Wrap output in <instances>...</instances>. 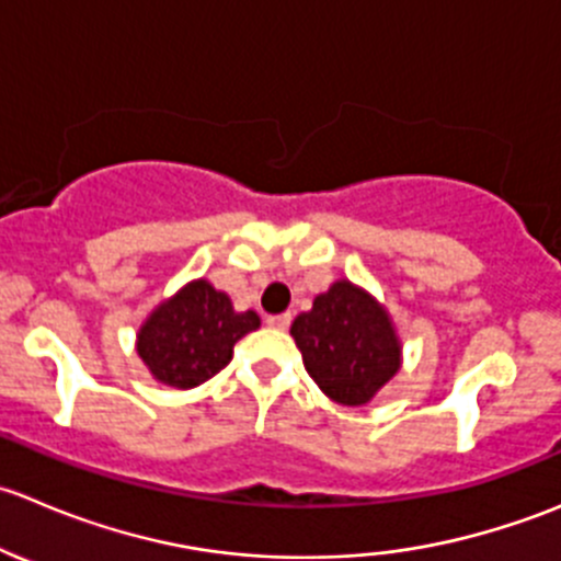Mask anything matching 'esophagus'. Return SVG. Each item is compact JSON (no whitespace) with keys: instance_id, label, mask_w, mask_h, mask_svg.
<instances>
[{"instance_id":"obj_1","label":"esophagus","mask_w":561,"mask_h":561,"mask_svg":"<svg viewBox=\"0 0 561 561\" xmlns=\"http://www.w3.org/2000/svg\"><path fill=\"white\" fill-rule=\"evenodd\" d=\"M267 324L273 327V330H288V324H291V313L267 316Z\"/></svg>"}]
</instances>
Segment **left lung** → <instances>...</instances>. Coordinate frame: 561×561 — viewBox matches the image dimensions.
<instances>
[{"label":"left lung","instance_id":"obj_1","mask_svg":"<svg viewBox=\"0 0 561 561\" xmlns=\"http://www.w3.org/2000/svg\"><path fill=\"white\" fill-rule=\"evenodd\" d=\"M291 337L327 398L363 407L401 370V341L385 305L352 280H335L299 313Z\"/></svg>","mask_w":561,"mask_h":561}]
</instances>
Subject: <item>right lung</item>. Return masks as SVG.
<instances>
[{
    "mask_svg": "<svg viewBox=\"0 0 561 561\" xmlns=\"http://www.w3.org/2000/svg\"><path fill=\"white\" fill-rule=\"evenodd\" d=\"M259 324V313H240L229 294L198 278L147 316L136 335V352L160 385L191 390L224 370L234 343Z\"/></svg>",
    "mask_w": 561,
    "mask_h": 561,
    "instance_id": "1",
    "label": "right lung"
}]
</instances>
